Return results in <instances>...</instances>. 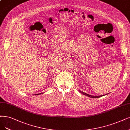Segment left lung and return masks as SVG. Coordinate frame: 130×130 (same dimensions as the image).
Segmentation results:
<instances>
[{"instance_id":"left-lung-1","label":"left lung","mask_w":130,"mask_h":130,"mask_svg":"<svg viewBox=\"0 0 130 130\" xmlns=\"http://www.w3.org/2000/svg\"><path fill=\"white\" fill-rule=\"evenodd\" d=\"M79 92L81 93L82 94H83V95H86V96H88V97L91 98H100V97H101V96H104V95H107V94H109V93H108V94H105V95H100V96H93V95H89V94H87V93H84V92H81V91H80V90H79Z\"/></svg>"}]
</instances>
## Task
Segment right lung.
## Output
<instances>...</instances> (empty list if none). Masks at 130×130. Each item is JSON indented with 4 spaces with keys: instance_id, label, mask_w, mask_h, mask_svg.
I'll list each match as a JSON object with an SVG mask.
<instances>
[{
    "instance_id": "1",
    "label": "right lung",
    "mask_w": 130,
    "mask_h": 130,
    "mask_svg": "<svg viewBox=\"0 0 130 130\" xmlns=\"http://www.w3.org/2000/svg\"><path fill=\"white\" fill-rule=\"evenodd\" d=\"M40 94H41V93H40V94H37L36 95H40Z\"/></svg>"
}]
</instances>
